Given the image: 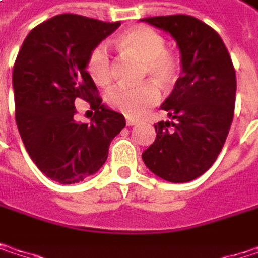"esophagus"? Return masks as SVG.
<instances>
[{"label": "esophagus", "instance_id": "esophagus-1", "mask_svg": "<svg viewBox=\"0 0 258 258\" xmlns=\"http://www.w3.org/2000/svg\"><path fill=\"white\" fill-rule=\"evenodd\" d=\"M127 125H128V127L137 125V121H136V119H131V118H128V119H127Z\"/></svg>", "mask_w": 258, "mask_h": 258}]
</instances>
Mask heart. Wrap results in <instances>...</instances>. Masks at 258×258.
<instances>
[{
    "instance_id": "1",
    "label": "heart",
    "mask_w": 258,
    "mask_h": 258,
    "mask_svg": "<svg viewBox=\"0 0 258 258\" xmlns=\"http://www.w3.org/2000/svg\"><path fill=\"white\" fill-rule=\"evenodd\" d=\"M116 44L122 53L143 62V76L151 78L163 88L172 86L179 76V62L176 56L166 50L164 37L152 28L134 26L124 31ZM91 78L98 85H107L112 79V59L104 44L95 46L86 62ZM107 104L130 118L142 116L160 100L158 88L151 83L137 86H113L106 95Z\"/></svg>"
}]
</instances>
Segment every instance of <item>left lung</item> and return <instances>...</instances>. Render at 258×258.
I'll list each match as a JSON object with an SVG mask.
<instances>
[{"instance_id": "obj_1", "label": "left lung", "mask_w": 258, "mask_h": 258, "mask_svg": "<svg viewBox=\"0 0 258 258\" xmlns=\"http://www.w3.org/2000/svg\"><path fill=\"white\" fill-rule=\"evenodd\" d=\"M173 37L180 76L161 104L170 121L155 127V142L142 160L158 178L182 183L202 176L217 160L232 125L236 73L221 37L205 22L186 16L140 19Z\"/></svg>"}]
</instances>
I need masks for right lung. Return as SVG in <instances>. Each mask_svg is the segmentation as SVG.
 <instances>
[{"label":"right lung","mask_w":258,"mask_h":258,"mask_svg":"<svg viewBox=\"0 0 258 258\" xmlns=\"http://www.w3.org/2000/svg\"><path fill=\"white\" fill-rule=\"evenodd\" d=\"M121 22L59 15L28 35L13 67L16 124L35 166L52 180L78 183L97 173L125 118L101 103L86 72L91 50ZM78 99L96 110L89 124L74 119Z\"/></svg>","instance_id":"add662e5"}]
</instances>
